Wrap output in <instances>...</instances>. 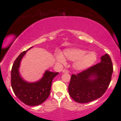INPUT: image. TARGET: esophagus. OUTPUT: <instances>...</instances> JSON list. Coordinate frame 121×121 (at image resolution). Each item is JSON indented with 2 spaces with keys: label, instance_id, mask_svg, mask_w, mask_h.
<instances>
[{
  "label": "esophagus",
  "instance_id": "obj_1",
  "mask_svg": "<svg viewBox=\"0 0 121 121\" xmlns=\"http://www.w3.org/2000/svg\"><path fill=\"white\" fill-rule=\"evenodd\" d=\"M62 72H63V73H68L69 71L68 70H67V69H64L63 70H62Z\"/></svg>",
  "mask_w": 121,
  "mask_h": 121
}]
</instances>
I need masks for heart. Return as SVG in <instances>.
Returning <instances> with one entry per match:
<instances>
[{"mask_svg": "<svg viewBox=\"0 0 121 121\" xmlns=\"http://www.w3.org/2000/svg\"><path fill=\"white\" fill-rule=\"evenodd\" d=\"M64 54L67 59L74 61L73 67L77 70H84L89 68L95 64L97 59L95 52H87L86 50L78 48L66 49ZM56 59L61 63L64 64L65 62L64 56L60 53L57 54Z\"/></svg>", "mask_w": 121, "mask_h": 121, "instance_id": "heart-1", "label": "heart"}]
</instances>
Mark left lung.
Returning <instances> with one entry per match:
<instances>
[{"label": "left lung", "instance_id": "left-lung-1", "mask_svg": "<svg viewBox=\"0 0 121 121\" xmlns=\"http://www.w3.org/2000/svg\"><path fill=\"white\" fill-rule=\"evenodd\" d=\"M113 64L109 55L101 57V62L81 73L72 74L68 86L69 94L78 103H87L102 96L112 80Z\"/></svg>", "mask_w": 121, "mask_h": 121}]
</instances>
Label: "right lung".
Here are the masks:
<instances>
[{
    "mask_svg": "<svg viewBox=\"0 0 121 121\" xmlns=\"http://www.w3.org/2000/svg\"><path fill=\"white\" fill-rule=\"evenodd\" d=\"M28 50L21 53L13 64L11 83L15 94L22 102L28 106H36L44 102L49 97L52 80L59 72L46 70L43 78L36 82H28L23 80L19 68L21 60Z\"/></svg>",
    "mask_w": 121,
    "mask_h": 121,
    "instance_id": "add662e5",
    "label": "right lung"
}]
</instances>
